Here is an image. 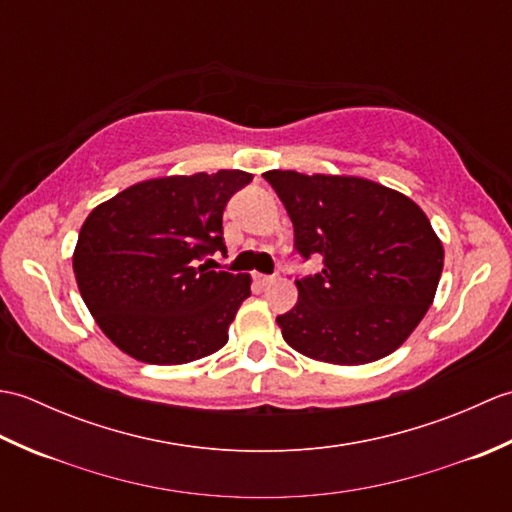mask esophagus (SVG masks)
I'll use <instances>...</instances> for the list:
<instances>
[{"mask_svg": "<svg viewBox=\"0 0 512 512\" xmlns=\"http://www.w3.org/2000/svg\"><path fill=\"white\" fill-rule=\"evenodd\" d=\"M255 281H257V284L259 286H268V284H273V281H275V277L273 275H255Z\"/></svg>", "mask_w": 512, "mask_h": 512, "instance_id": "esophagus-1", "label": "esophagus"}]
</instances>
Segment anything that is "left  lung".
I'll return each mask as SVG.
<instances>
[{
    "label": "left lung",
    "instance_id": "1",
    "mask_svg": "<svg viewBox=\"0 0 512 512\" xmlns=\"http://www.w3.org/2000/svg\"><path fill=\"white\" fill-rule=\"evenodd\" d=\"M295 226V250L323 257L297 279L299 299L277 317L284 341L314 361L365 365L407 341L433 303L444 248L420 206L354 176L266 171Z\"/></svg>",
    "mask_w": 512,
    "mask_h": 512
}]
</instances>
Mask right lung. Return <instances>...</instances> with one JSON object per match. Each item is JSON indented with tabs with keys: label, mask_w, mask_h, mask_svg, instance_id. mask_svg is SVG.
<instances>
[{
	"label": "right lung",
	"mask_w": 512,
	"mask_h": 512,
	"mask_svg": "<svg viewBox=\"0 0 512 512\" xmlns=\"http://www.w3.org/2000/svg\"><path fill=\"white\" fill-rule=\"evenodd\" d=\"M250 180L239 169L154 178L88 215L74 277L118 350L151 365H182L226 345L250 277L211 270L202 259L226 250V202Z\"/></svg>",
	"instance_id": "1"
}]
</instances>
